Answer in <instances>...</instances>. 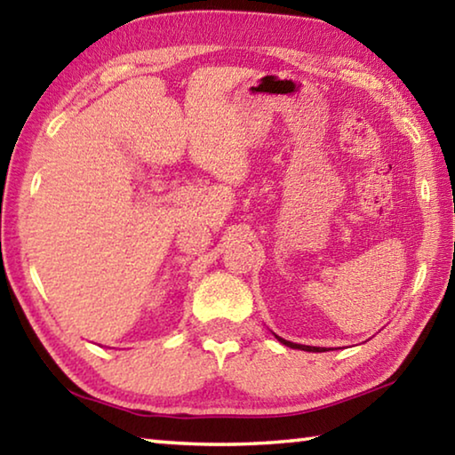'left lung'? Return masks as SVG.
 Masks as SVG:
<instances>
[{"mask_svg":"<svg viewBox=\"0 0 455 455\" xmlns=\"http://www.w3.org/2000/svg\"><path fill=\"white\" fill-rule=\"evenodd\" d=\"M279 339V341L283 343V345H287V347H291V349H303V351H315V353H321V351H325V347H311V345H299V343H291V341H287V339H281V337H276Z\"/></svg>","mask_w":455,"mask_h":455,"instance_id":"8db88e82","label":"left lung"}]
</instances>
